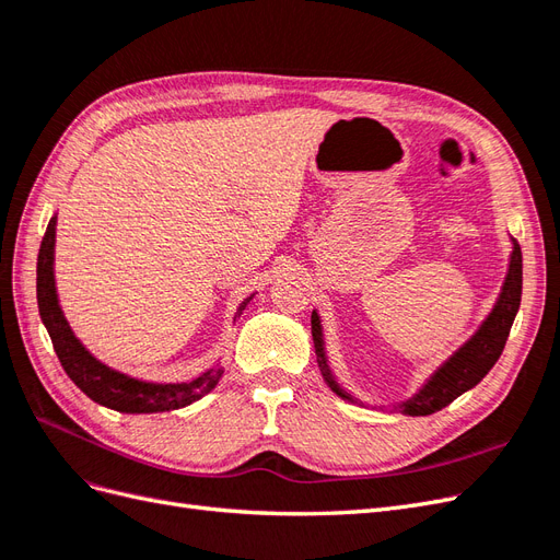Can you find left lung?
Masks as SVG:
<instances>
[{"label": "left lung", "mask_w": 560, "mask_h": 560, "mask_svg": "<svg viewBox=\"0 0 560 560\" xmlns=\"http://www.w3.org/2000/svg\"><path fill=\"white\" fill-rule=\"evenodd\" d=\"M521 261H523L521 247H518V243H514L510 273H506V280L502 284V294L495 303L493 313L486 317L481 329L474 334L442 369L436 371V374L428 381V385L422 387L413 399L399 404L401 413L430 416V413L442 411L444 406H448L453 399L467 393L469 387L477 385L488 374V371L493 369V364L500 360V354L504 350L506 336H510L516 311L521 306V284H523V264ZM311 325H313V341H315L317 364H319L322 376H325L327 385L338 397L352 401V397L346 393V389L338 387V383L331 378V371H329L327 358H325V348H322V327H319L317 313H313Z\"/></svg>", "instance_id": "left-lung-1"}]
</instances>
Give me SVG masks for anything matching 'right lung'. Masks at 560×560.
Here are the masks:
<instances>
[{"mask_svg": "<svg viewBox=\"0 0 560 560\" xmlns=\"http://www.w3.org/2000/svg\"><path fill=\"white\" fill-rule=\"evenodd\" d=\"M54 247H56V217L50 219L37 257V303L42 322L48 329L54 350L65 369V374L74 385L86 393L93 401L121 413H159L173 411L200 399L217 385L222 369H210L191 383H144L97 362L93 354L79 343L70 325L58 306L56 278H54ZM252 299V296H249ZM247 299V301H249ZM247 301L238 308V317L245 311Z\"/></svg>", "mask_w": 560, "mask_h": 560, "instance_id": "obj_1", "label": "right lung"}]
</instances>
